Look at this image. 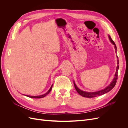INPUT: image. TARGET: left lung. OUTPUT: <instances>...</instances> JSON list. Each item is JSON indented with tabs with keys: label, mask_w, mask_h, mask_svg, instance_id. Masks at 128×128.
Wrapping results in <instances>:
<instances>
[{
	"label": "left lung",
	"mask_w": 128,
	"mask_h": 128,
	"mask_svg": "<svg viewBox=\"0 0 128 128\" xmlns=\"http://www.w3.org/2000/svg\"><path fill=\"white\" fill-rule=\"evenodd\" d=\"M108 37H109V39H110V42L114 45V48H115V52H116L117 48H116V46L114 42L112 40V38H111V37L110 35H108ZM117 58H118V61H117L118 62H117V64H118L119 62H118V56H117ZM118 68H119V66L118 65V66L116 67V72L115 74L114 77V79L113 80V81H112V82H111V83L109 85V86H108L107 87H106L105 88L103 89V90L96 91V92H93L83 91L82 90H80V88H77V86H76V85L75 84V82H74V86H75L76 90L80 96H83V97H86V98H94V97H96V96H100L101 95H103L104 94H106V93L112 90V89L115 86L117 80H118Z\"/></svg>",
	"instance_id": "8db88e82"
}]
</instances>
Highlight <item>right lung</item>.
<instances>
[{
  "mask_svg": "<svg viewBox=\"0 0 128 128\" xmlns=\"http://www.w3.org/2000/svg\"><path fill=\"white\" fill-rule=\"evenodd\" d=\"M52 86H53V85H52V86H51V88H50L49 89L48 91L47 92H46V93H45V94H42V95L38 96H28V95H24V96H28V97L32 98H44V97H45V96L46 95H48V94H49V93H50V92L51 91L52 88Z\"/></svg>",
  "mask_w": 128,
  "mask_h": 128,
  "instance_id": "obj_1",
  "label": "right lung"
}]
</instances>
